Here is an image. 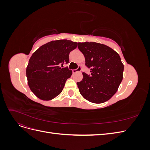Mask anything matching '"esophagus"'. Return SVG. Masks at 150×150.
Wrapping results in <instances>:
<instances>
[{"mask_svg": "<svg viewBox=\"0 0 150 150\" xmlns=\"http://www.w3.org/2000/svg\"><path fill=\"white\" fill-rule=\"evenodd\" d=\"M81 71V67L79 66L76 69H72V72H73V73H76V72H79Z\"/></svg>", "mask_w": 150, "mask_h": 150, "instance_id": "esophagus-1", "label": "esophagus"}]
</instances>
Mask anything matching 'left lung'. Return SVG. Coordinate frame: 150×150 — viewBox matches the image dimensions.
<instances>
[{"label":"left lung","instance_id":"obj_1","mask_svg":"<svg viewBox=\"0 0 150 150\" xmlns=\"http://www.w3.org/2000/svg\"><path fill=\"white\" fill-rule=\"evenodd\" d=\"M78 49L85 57V65L91 74L83 72L77 83L81 94L88 101L103 103L114 95L122 79L124 65L120 56L106 45L97 42H78Z\"/></svg>","mask_w":150,"mask_h":150}]
</instances>
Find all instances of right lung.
Listing matches in <instances>:
<instances>
[{
    "label": "right lung",
    "mask_w": 150,
    "mask_h": 150,
    "mask_svg": "<svg viewBox=\"0 0 150 150\" xmlns=\"http://www.w3.org/2000/svg\"><path fill=\"white\" fill-rule=\"evenodd\" d=\"M78 43L63 39L52 40L40 46L29 61L26 76L30 90L42 100H51L59 94L72 72L64 67L69 62L71 51Z\"/></svg>",
    "instance_id": "right-lung-1"
}]
</instances>
